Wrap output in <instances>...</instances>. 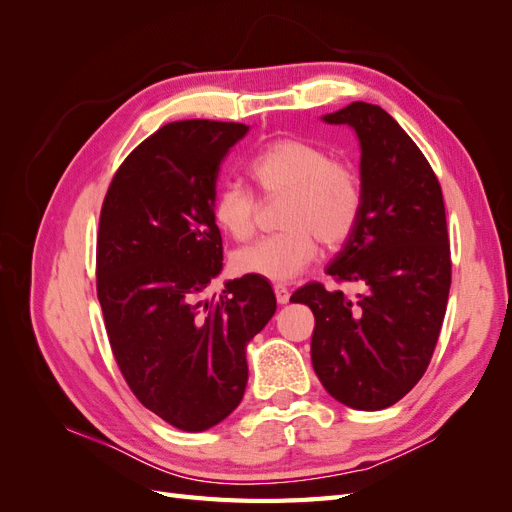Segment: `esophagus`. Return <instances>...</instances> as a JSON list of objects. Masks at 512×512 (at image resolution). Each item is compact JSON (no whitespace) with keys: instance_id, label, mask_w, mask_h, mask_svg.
<instances>
[{"instance_id":"1","label":"esophagus","mask_w":512,"mask_h":512,"mask_svg":"<svg viewBox=\"0 0 512 512\" xmlns=\"http://www.w3.org/2000/svg\"><path fill=\"white\" fill-rule=\"evenodd\" d=\"M273 292H275V299H277V303H280V305H286L290 301V290L286 286L275 284Z\"/></svg>"}]
</instances>
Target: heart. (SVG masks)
Wrapping results in <instances>:
<instances>
[{
  "instance_id": "b5f03b06",
  "label": "heart",
  "mask_w": 512,
  "mask_h": 512,
  "mask_svg": "<svg viewBox=\"0 0 512 512\" xmlns=\"http://www.w3.org/2000/svg\"><path fill=\"white\" fill-rule=\"evenodd\" d=\"M262 198H286L282 232L243 247L235 254L239 273L269 282H290L324 247L344 245L363 211V183L354 166L333 160V153L303 138H275L247 166ZM213 220L232 239L254 235L258 200L239 183H226L211 203Z\"/></svg>"
}]
</instances>
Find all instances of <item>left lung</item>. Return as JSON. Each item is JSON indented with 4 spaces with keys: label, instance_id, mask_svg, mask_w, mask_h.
I'll use <instances>...</instances> for the list:
<instances>
[{
    "label": "left lung",
    "instance_id": "8db88e82",
    "mask_svg": "<svg viewBox=\"0 0 512 512\" xmlns=\"http://www.w3.org/2000/svg\"><path fill=\"white\" fill-rule=\"evenodd\" d=\"M361 145L363 211L327 273L342 290L309 282L290 301L314 312L312 365L331 397L354 410L389 408L423 378L451 290V245L440 181L404 128L367 102L322 117Z\"/></svg>",
    "mask_w": 512,
    "mask_h": 512
}]
</instances>
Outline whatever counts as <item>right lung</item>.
<instances>
[{
    "label": "right lung",
    "mask_w": 512,
    "mask_h": 512,
    "mask_svg": "<svg viewBox=\"0 0 512 512\" xmlns=\"http://www.w3.org/2000/svg\"><path fill=\"white\" fill-rule=\"evenodd\" d=\"M247 130L166 123L123 160L100 211L96 286L115 361L136 399L183 431L218 425L241 404L245 346L277 307L254 275L200 301L224 260L215 181Z\"/></svg>",
    "instance_id": "1"
}]
</instances>
